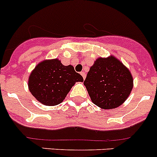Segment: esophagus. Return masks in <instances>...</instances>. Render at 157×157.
Instances as JSON below:
<instances>
[{"mask_svg": "<svg viewBox=\"0 0 157 157\" xmlns=\"http://www.w3.org/2000/svg\"><path fill=\"white\" fill-rule=\"evenodd\" d=\"M80 74H81V75L82 76V78H83V79H85L86 78V74H85V72H83V71H82L81 73H80Z\"/></svg>", "mask_w": 157, "mask_h": 157, "instance_id": "34e87169", "label": "esophagus"}]
</instances>
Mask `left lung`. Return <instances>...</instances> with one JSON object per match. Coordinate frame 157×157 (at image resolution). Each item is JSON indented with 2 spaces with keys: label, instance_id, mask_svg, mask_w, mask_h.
Here are the masks:
<instances>
[{
  "label": "left lung",
  "instance_id": "8db88e82",
  "mask_svg": "<svg viewBox=\"0 0 157 157\" xmlns=\"http://www.w3.org/2000/svg\"><path fill=\"white\" fill-rule=\"evenodd\" d=\"M84 85L94 104L103 109H112L128 98L133 88V78L130 71L114 56L98 58L87 73Z\"/></svg>",
  "mask_w": 157,
  "mask_h": 157
}]
</instances>
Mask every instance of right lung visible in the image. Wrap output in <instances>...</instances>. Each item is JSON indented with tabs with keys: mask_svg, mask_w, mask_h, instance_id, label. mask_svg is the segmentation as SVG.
<instances>
[{
	"mask_svg": "<svg viewBox=\"0 0 157 157\" xmlns=\"http://www.w3.org/2000/svg\"><path fill=\"white\" fill-rule=\"evenodd\" d=\"M81 75L71 65L64 66L59 59L44 60L35 67L29 77L32 95L47 106L60 104L76 82H82Z\"/></svg>",
	"mask_w": 157,
	"mask_h": 157,
	"instance_id": "right-lung-1",
	"label": "right lung"
}]
</instances>
